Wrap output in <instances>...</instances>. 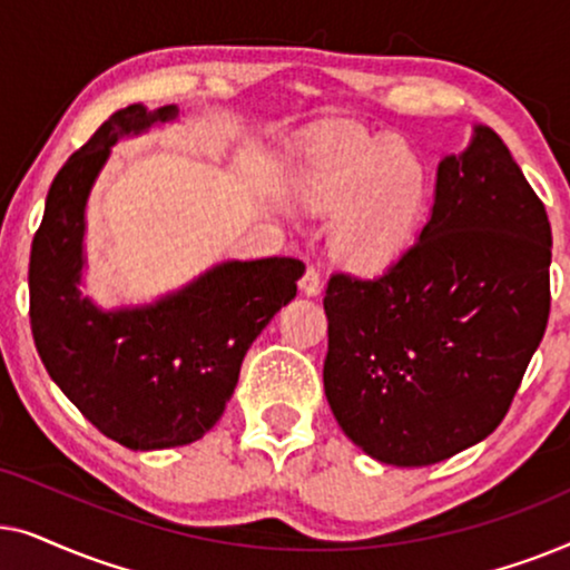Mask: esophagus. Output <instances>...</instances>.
Wrapping results in <instances>:
<instances>
[{"label": "esophagus", "mask_w": 570, "mask_h": 570, "mask_svg": "<svg viewBox=\"0 0 570 570\" xmlns=\"http://www.w3.org/2000/svg\"><path fill=\"white\" fill-rule=\"evenodd\" d=\"M298 285L306 295H318L322 293V275H318L316 267H306L303 277L298 279Z\"/></svg>", "instance_id": "1"}]
</instances>
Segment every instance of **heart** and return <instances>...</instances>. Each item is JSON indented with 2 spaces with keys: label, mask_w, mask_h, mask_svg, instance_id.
<instances>
[{
  "label": "heart",
  "mask_w": 570,
  "mask_h": 570,
  "mask_svg": "<svg viewBox=\"0 0 570 570\" xmlns=\"http://www.w3.org/2000/svg\"><path fill=\"white\" fill-rule=\"evenodd\" d=\"M308 202L337 213L332 244L355 264H379L400 246L423 215L428 174L404 142L342 135L311 163L303 181Z\"/></svg>",
  "instance_id": "b5f03b06"
}]
</instances>
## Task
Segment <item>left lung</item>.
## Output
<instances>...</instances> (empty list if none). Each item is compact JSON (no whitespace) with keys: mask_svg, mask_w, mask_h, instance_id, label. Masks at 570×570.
<instances>
[{"mask_svg":"<svg viewBox=\"0 0 570 570\" xmlns=\"http://www.w3.org/2000/svg\"><path fill=\"white\" fill-rule=\"evenodd\" d=\"M552 233L509 147L474 127L435 174L431 217L373 279L324 295V392L355 446L428 466L501 425L550 316Z\"/></svg>","mask_w":570,"mask_h":570,"instance_id":"8db88e82","label":"left lung"}]
</instances>
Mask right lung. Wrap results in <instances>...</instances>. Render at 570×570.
<instances>
[{"label": "right lung", "instance_id": "1", "mask_svg": "<svg viewBox=\"0 0 570 570\" xmlns=\"http://www.w3.org/2000/svg\"><path fill=\"white\" fill-rule=\"evenodd\" d=\"M176 106H127L51 181L30 248V330L69 402L135 451L199 441L238 384L246 350L295 298L303 262H223L150 306L104 311L82 298L85 207L111 147L176 119Z\"/></svg>", "mask_w": 570, "mask_h": 570}]
</instances>
